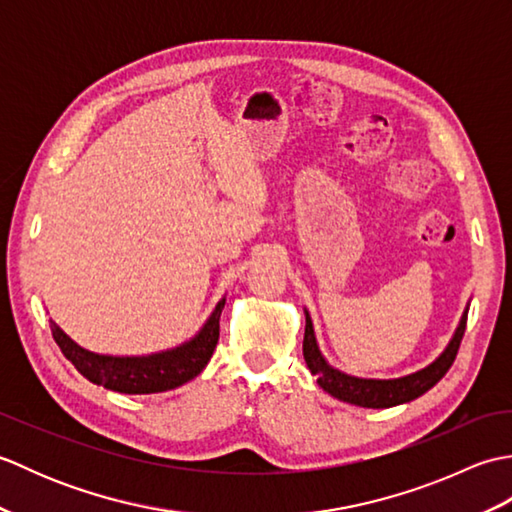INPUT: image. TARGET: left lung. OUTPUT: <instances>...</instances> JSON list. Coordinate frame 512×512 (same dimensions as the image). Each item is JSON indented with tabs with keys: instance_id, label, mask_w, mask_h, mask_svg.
<instances>
[{
	"instance_id": "8db88e82",
	"label": "left lung",
	"mask_w": 512,
	"mask_h": 512,
	"mask_svg": "<svg viewBox=\"0 0 512 512\" xmlns=\"http://www.w3.org/2000/svg\"><path fill=\"white\" fill-rule=\"evenodd\" d=\"M469 306L471 301L466 303L462 319L458 323V328H455L447 347H444V350L436 356V361H431L427 367L418 369V372H411L398 378H361V376L345 374L341 369L332 367L328 361H325V356L319 350L310 312L306 308H303V314H306L303 358H306V365L312 372V376H317L319 387L323 391H328V394L334 398L350 402V405L367 407V409H387V407L405 405V402H411L418 396L427 394V391L449 372V367L453 365L455 356H458V350H460L462 336L466 330V317H469Z\"/></svg>"
}]
</instances>
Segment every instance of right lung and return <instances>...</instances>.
I'll use <instances>...</instances> for the list:
<instances>
[{
	"mask_svg": "<svg viewBox=\"0 0 512 512\" xmlns=\"http://www.w3.org/2000/svg\"><path fill=\"white\" fill-rule=\"evenodd\" d=\"M226 297L204 321L202 328L191 339L169 347V350L140 354V356H114L90 352L72 341L57 323L50 321L54 341L61 347L63 356L79 369V374L94 385L118 391V394H160L176 389L198 376L206 363L211 361L213 350L220 339V314Z\"/></svg>",
	"mask_w": 512,
	"mask_h": 512,
	"instance_id": "right-lung-1",
	"label": "right lung"
}]
</instances>
